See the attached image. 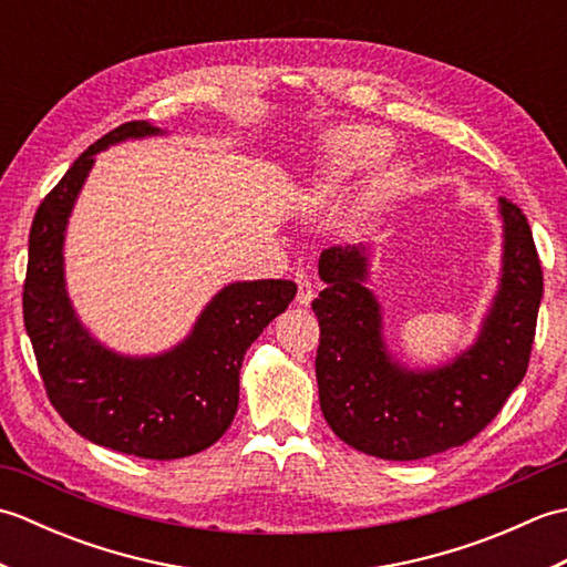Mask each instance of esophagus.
I'll use <instances>...</instances> for the list:
<instances>
[{
  "label": "esophagus",
  "mask_w": 567,
  "mask_h": 567,
  "mask_svg": "<svg viewBox=\"0 0 567 567\" xmlns=\"http://www.w3.org/2000/svg\"><path fill=\"white\" fill-rule=\"evenodd\" d=\"M295 285H297V297H295L297 305L309 307L311 299H315V287H311L309 275L302 272V270H297L295 272Z\"/></svg>",
  "instance_id": "obj_1"
}]
</instances>
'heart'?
<instances>
[{"label": "heart", "mask_w": 567, "mask_h": 567, "mask_svg": "<svg viewBox=\"0 0 567 567\" xmlns=\"http://www.w3.org/2000/svg\"><path fill=\"white\" fill-rule=\"evenodd\" d=\"M392 153V141L380 128L348 126L331 134L327 143V161L321 173L311 183V202L331 204L343 195L353 175L368 173L370 167L380 165ZM394 189V175L384 177L370 195V202L378 204Z\"/></svg>", "instance_id": "heart-1"}]
</instances>
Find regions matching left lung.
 <instances>
[{
    "instance_id": "8db88e82",
    "label": "left lung",
    "mask_w": 567,
    "mask_h": 567,
    "mask_svg": "<svg viewBox=\"0 0 567 567\" xmlns=\"http://www.w3.org/2000/svg\"><path fill=\"white\" fill-rule=\"evenodd\" d=\"M504 272L477 343L451 365L412 372L384 353L380 305L365 287V252H321L327 287L311 302L319 319L317 382L323 419L355 451L384 461H419L475 439L526 375L536 336L544 270L524 212L499 199Z\"/></svg>"
}]
</instances>
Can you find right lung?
Returning <instances> with one entry per match:
<instances>
[{
	"instance_id": "obj_1",
	"label": "right lung",
	"mask_w": 567,
	"mask_h": 567,
	"mask_svg": "<svg viewBox=\"0 0 567 567\" xmlns=\"http://www.w3.org/2000/svg\"><path fill=\"white\" fill-rule=\"evenodd\" d=\"M161 134L126 122L72 163L43 197L29 234L23 323L48 400L70 429L126 455L173 461L224 436L238 409V372L250 343L295 299L290 280L228 285L202 311L195 331L158 358H122L84 331L65 295L63 231L72 204L110 143Z\"/></svg>"
}]
</instances>
